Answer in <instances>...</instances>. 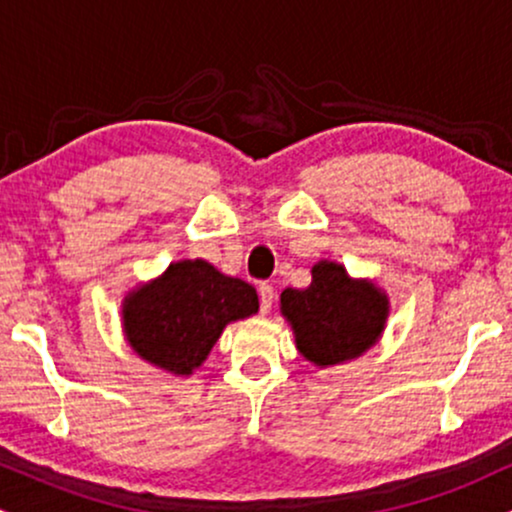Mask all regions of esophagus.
<instances>
[{
  "instance_id": "34e87169",
  "label": "esophagus",
  "mask_w": 512,
  "mask_h": 512,
  "mask_svg": "<svg viewBox=\"0 0 512 512\" xmlns=\"http://www.w3.org/2000/svg\"><path fill=\"white\" fill-rule=\"evenodd\" d=\"M257 291H260V310H262V315H267V312L272 310V305H274V286H269V283H262V286L257 288Z\"/></svg>"
}]
</instances>
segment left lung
Segmentation results:
<instances>
[{
	"mask_svg": "<svg viewBox=\"0 0 512 512\" xmlns=\"http://www.w3.org/2000/svg\"><path fill=\"white\" fill-rule=\"evenodd\" d=\"M281 315L295 348L324 369L357 360L379 343L389 322V293L372 279H355L341 262L319 260L307 288L281 293Z\"/></svg>",
	"mask_w": 512,
	"mask_h": 512,
	"instance_id": "1",
	"label": "left lung"
}]
</instances>
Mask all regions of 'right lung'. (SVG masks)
<instances>
[{
	"instance_id": "obj_1",
	"label": "right lung",
	"mask_w": 512,
	"mask_h": 512,
	"mask_svg": "<svg viewBox=\"0 0 512 512\" xmlns=\"http://www.w3.org/2000/svg\"><path fill=\"white\" fill-rule=\"evenodd\" d=\"M257 310L250 283L207 260H178L123 295L121 329L140 360L183 379L202 367L226 326Z\"/></svg>"
}]
</instances>
